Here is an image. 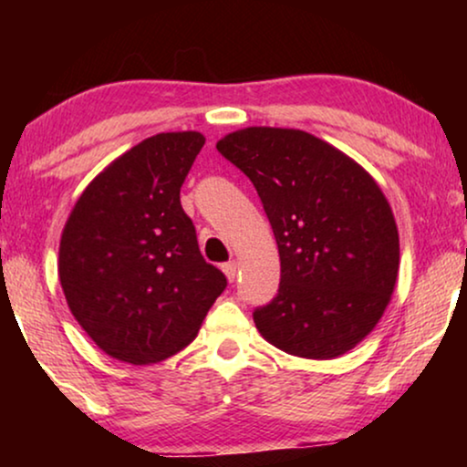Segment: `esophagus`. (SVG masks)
Masks as SVG:
<instances>
[{"label": "esophagus", "instance_id": "esophagus-1", "mask_svg": "<svg viewBox=\"0 0 467 467\" xmlns=\"http://www.w3.org/2000/svg\"><path fill=\"white\" fill-rule=\"evenodd\" d=\"M223 272H225V276L229 283H234L235 280V274H238V261H227V264H223Z\"/></svg>", "mask_w": 467, "mask_h": 467}]
</instances>
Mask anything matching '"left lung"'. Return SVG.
Here are the masks:
<instances>
[{"label":"left lung","instance_id":"1","mask_svg":"<svg viewBox=\"0 0 467 467\" xmlns=\"http://www.w3.org/2000/svg\"><path fill=\"white\" fill-rule=\"evenodd\" d=\"M216 149L251 178L278 244V296L254 310L259 334L304 359L348 353L398 283L400 234L379 182L302 130L246 127Z\"/></svg>","mask_w":467,"mask_h":467}]
</instances>
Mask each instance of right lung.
<instances>
[{
	"label": "right lung",
	"instance_id": "right-lung-1",
	"mask_svg": "<svg viewBox=\"0 0 467 467\" xmlns=\"http://www.w3.org/2000/svg\"><path fill=\"white\" fill-rule=\"evenodd\" d=\"M203 142L200 131L142 140L87 184L67 216L59 242L63 296L112 359L150 366L181 353L225 289L181 206Z\"/></svg>",
	"mask_w": 467,
	"mask_h": 467
}]
</instances>
